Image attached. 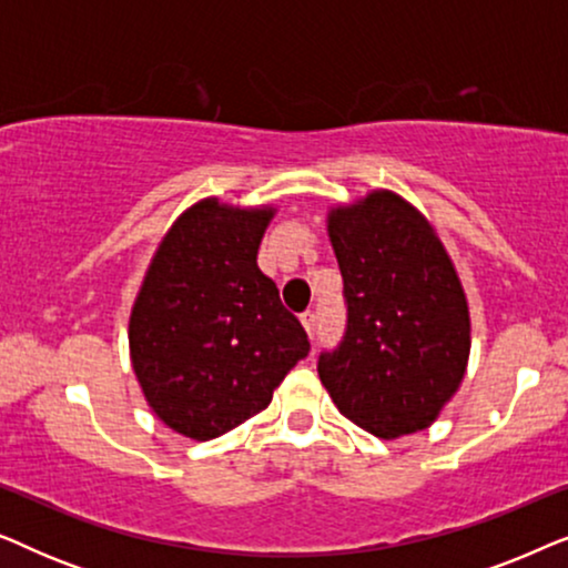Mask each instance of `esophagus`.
<instances>
[{"mask_svg": "<svg viewBox=\"0 0 568 568\" xmlns=\"http://www.w3.org/2000/svg\"><path fill=\"white\" fill-rule=\"evenodd\" d=\"M300 321H302V325H305V331L310 333V336H315V313H313V310H305V313L300 315Z\"/></svg>", "mask_w": 568, "mask_h": 568, "instance_id": "obj_1", "label": "esophagus"}]
</instances>
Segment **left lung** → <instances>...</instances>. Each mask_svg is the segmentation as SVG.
Segmentation results:
<instances>
[{
  "mask_svg": "<svg viewBox=\"0 0 568 568\" xmlns=\"http://www.w3.org/2000/svg\"><path fill=\"white\" fill-rule=\"evenodd\" d=\"M346 331L317 375L341 414L383 439L429 426L463 383L470 317L429 222L390 191L333 209Z\"/></svg>",
  "mask_w": 568,
  "mask_h": 568,
  "instance_id": "8db88e82",
  "label": "left lung"
}]
</instances>
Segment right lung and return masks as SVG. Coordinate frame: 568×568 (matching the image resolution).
<instances>
[{"label": "right lung", "mask_w": 568, "mask_h": 568, "mask_svg": "<svg viewBox=\"0 0 568 568\" xmlns=\"http://www.w3.org/2000/svg\"><path fill=\"white\" fill-rule=\"evenodd\" d=\"M274 209L204 199L162 240L129 321L131 364L170 429L206 442L261 414L310 354L302 323L255 263Z\"/></svg>", "instance_id": "1"}]
</instances>
